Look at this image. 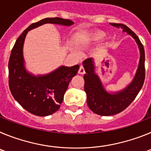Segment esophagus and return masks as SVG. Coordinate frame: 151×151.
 Wrapping results in <instances>:
<instances>
[{
    "label": "esophagus",
    "instance_id": "34e87169",
    "mask_svg": "<svg viewBox=\"0 0 151 151\" xmlns=\"http://www.w3.org/2000/svg\"><path fill=\"white\" fill-rule=\"evenodd\" d=\"M78 73L79 74H85V69H84L83 66H80V68H79V70H78Z\"/></svg>",
    "mask_w": 151,
    "mask_h": 151
}]
</instances>
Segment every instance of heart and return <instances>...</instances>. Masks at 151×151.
<instances>
[{
    "label": "heart",
    "instance_id": "b5f03b06",
    "mask_svg": "<svg viewBox=\"0 0 151 151\" xmlns=\"http://www.w3.org/2000/svg\"><path fill=\"white\" fill-rule=\"evenodd\" d=\"M105 36H106V32L104 31L97 29V30H94V32H91L88 35L87 38H86V42L89 44L96 43V42L101 41L103 38H104Z\"/></svg>",
    "mask_w": 151,
    "mask_h": 151
}]
</instances>
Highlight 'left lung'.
Instances as JSON below:
<instances>
[{
  "instance_id": "obj_1",
  "label": "left lung",
  "mask_w": 151,
  "mask_h": 151,
  "mask_svg": "<svg viewBox=\"0 0 151 151\" xmlns=\"http://www.w3.org/2000/svg\"><path fill=\"white\" fill-rule=\"evenodd\" d=\"M111 25L121 29L123 32H126L134 40L139 49L140 59L132 82L122 90L116 91H108L106 89L99 75L96 73L94 58L84 61L83 66L86 72L84 75L85 91L87 95L88 106L94 113L101 116L115 115L123 111L138 95L145 78V49L138 37L123 24L111 23Z\"/></svg>"
}]
</instances>
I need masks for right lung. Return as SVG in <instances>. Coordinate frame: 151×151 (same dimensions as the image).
<instances>
[{
  "instance_id": "add662e5",
  "label": "right lung",
  "mask_w": 151,
  "mask_h": 151,
  "mask_svg": "<svg viewBox=\"0 0 151 151\" xmlns=\"http://www.w3.org/2000/svg\"><path fill=\"white\" fill-rule=\"evenodd\" d=\"M47 23L71 26L74 22L54 17L43 19L30 25L17 38L8 64L12 95L25 110L39 116L51 115L59 110L69 82L79 69L78 65L70 67L60 66L47 74L36 76L28 71L23 56L24 42L28 32Z\"/></svg>"
}]
</instances>
